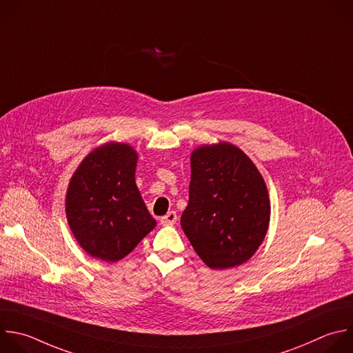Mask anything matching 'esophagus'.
Returning a JSON list of instances; mask_svg holds the SVG:
<instances>
[{"mask_svg": "<svg viewBox=\"0 0 353 353\" xmlns=\"http://www.w3.org/2000/svg\"><path fill=\"white\" fill-rule=\"evenodd\" d=\"M176 221H177V213L174 210H170L163 217H161V224L163 225H173Z\"/></svg>", "mask_w": 353, "mask_h": 353, "instance_id": "esophagus-1", "label": "esophagus"}]
</instances>
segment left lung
<instances>
[{
    "instance_id": "8db88e82",
    "label": "left lung",
    "mask_w": 353,
    "mask_h": 353,
    "mask_svg": "<svg viewBox=\"0 0 353 353\" xmlns=\"http://www.w3.org/2000/svg\"><path fill=\"white\" fill-rule=\"evenodd\" d=\"M269 220L266 184L240 148L220 143L192 152L181 228L206 266L224 270L247 262L262 244Z\"/></svg>"
}]
</instances>
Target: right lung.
<instances>
[{"label":"right lung","instance_id":"obj_1","mask_svg":"<svg viewBox=\"0 0 353 353\" xmlns=\"http://www.w3.org/2000/svg\"><path fill=\"white\" fill-rule=\"evenodd\" d=\"M136 165L130 145L110 143L87 155L70 180L68 221L92 258L123 259L157 225L136 185Z\"/></svg>","mask_w":353,"mask_h":353}]
</instances>
